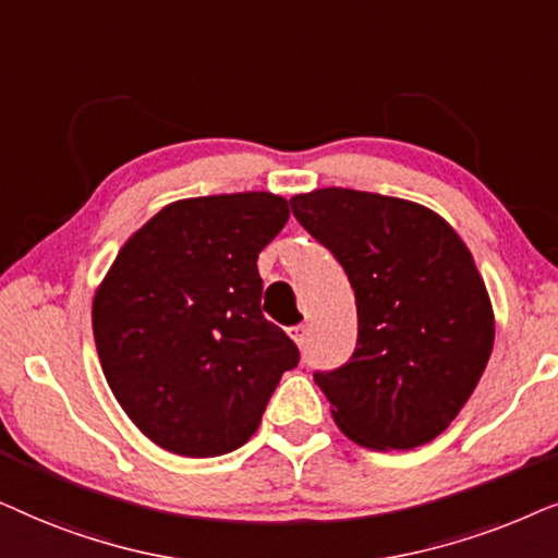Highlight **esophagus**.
<instances>
[{
    "label": "esophagus",
    "mask_w": 558,
    "mask_h": 558,
    "mask_svg": "<svg viewBox=\"0 0 558 558\" xmlns=\"http://www.w3.org/2000/svg\"><path fill=\"white\" fill-rule=\"evenodd\" d=\"M291 337H293V341H295V344H299V347H306V344H308V326H306V324L293 326Z\"/></svg>",
    "instance_id": "34e87169"
}]
</instances>
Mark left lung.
I'll return each mask as SVG.
<instances>
[{"instance_id":"left-lung-1","label":"left lung","mask_w":558,"mask_h":558,"mask_svg":"<svg viewBox=\"0 0 558 558\" xmlns=\"http://www.w3.org/2000/svg\"><path fill=\"white\" fill-rule=\"evenodd\" d=\"M291 209L354 288V352L314 373L337 426L380 451L434 441L493 352L495 316L472 252L439 214L380 193L318 189Z\"/></svg>"}]
</instances>
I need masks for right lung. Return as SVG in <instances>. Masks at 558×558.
Segmentation results:
<instances>
[{
    "instance_id": "1",
    "label": "right lung",
    "mask_w": 558,
    "mask_h": 558,
    "mask_svg": "<svg viewBox=\"0 0 558 558\" xmlns=\"http://www.w3.org/2000/svg\"><path fill=\"white\" fill-rule=\"evenodd\" d=\"M288 214L265 191L183 198L137 229L101 280L92 324L104 377L158 447L196 459L240 449L299 365L259 308L257 255Z\"/></svg>"
}]
</instances>
